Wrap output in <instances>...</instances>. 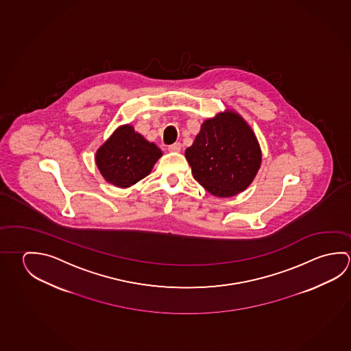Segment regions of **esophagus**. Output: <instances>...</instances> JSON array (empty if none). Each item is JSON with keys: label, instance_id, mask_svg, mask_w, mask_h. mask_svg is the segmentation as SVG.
Instances as JSON below:
<instances>
[{"label": "esophagus", "instance_id": "34e87169", "mask_svg": "<svg viewBox=\"0 0 351 351\" xmlns=\"http://www.w3.org/2000/svg\"><path fill=\"white\" fill-rule=\"evenodd\" d=\"M169 152H180L181 150V144L180 143H175L173 145H170L169 148H167Z\"/></svg>", "mask_w": 351, "mask_h": 351}]
</instances>
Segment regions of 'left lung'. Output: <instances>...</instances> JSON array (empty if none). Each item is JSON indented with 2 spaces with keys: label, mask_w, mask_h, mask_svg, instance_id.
Returning a JSON list of instances; mask_svg holds the SVG:
<instances>
[{
  "label": "left lung",
  "mask_w": 351,
  "mask_h": 351,
  "mask_svg": "<svg viewBox=\"0 0 351 351\" xmlns=\"http://www.w3.org/2000/svg\"><path fill=\"white\" fill-rule=\"evenodd\" d=\"M184 156L197 182L217 197L235 196L245 190L261 164L256 136L230 110L203 122Z\"/></svg>",
  "instance_id": "left-lung-1"
}]
</instances>
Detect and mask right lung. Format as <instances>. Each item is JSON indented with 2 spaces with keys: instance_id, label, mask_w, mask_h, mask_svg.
<instances>
[{
  "instance_id": "1",
  "label": "right lung",
  "mask_w": 351,
  "mask_h": 351,
  "mask_svg": "<svg viewBox=\"0 0 351 351\" xmlns=\"http://www.w3.org/2000/svg\"><path fill=\"white\" fill-rule=\"evenodd\" d=\"M162 153L130 124L119 127L96 153V165L107 182L130 187L148 176Z\"/></svg>"
}]
</instances>
